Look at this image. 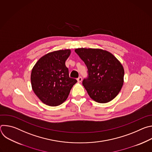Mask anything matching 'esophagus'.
I'll return each mask as SVG.
<instances>
[{"mask_svg":"<svg viewBox=\"0 0 152 152\" xmlns=\"http://www.w3.org/2000/svg\"><path fill=\"white\" fill-rule=\"evenodd\" d=\"M77 80L79 82H82V77H81V76H79V77L77 79Z\"/></svg>","mask_w":152,"mask_h":152,"instance_id":"obj_1","label":"esophagus"}]
</instances>
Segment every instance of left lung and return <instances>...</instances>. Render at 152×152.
Masks as SVG:
<instances>
[{
    "label": "left lung",
    "instance_id": "left-lung-1",
    "mask_svg": "<svg viewBox=\"0 0 152 152\" xmlns=\"http://www.w3.org/2000/svg\"><path fill=\"white\" fill-rule=\"evenodd\" d=\"M88 69L82 85L90 97L100 103L113 100L120 91L124 71L120 62L110 52L100 49L75 50Z\"/></svg>",
    "mask_w": 152,
    "mask_h": 152
}]
</instances>
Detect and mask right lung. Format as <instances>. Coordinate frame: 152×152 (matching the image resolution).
Here are the masks:
<instances>
[{
	"label": "right lung",
	"instance_id": "right-lung-1",
	"mask_svg": "<svg viewBox=\"0 0 152 152\" xmlns=\"http://www.w3.org/2000/svg\"><path fill=\"white\" fill-rule=\"evenodd\" d=\"M70 49L50 52L42 56L34 66L31 80L32 88L39 99L47 105L56 106L66 100L76 79L69 77L66 61Z\"/></svg>",
	"mask_w": 152,
	"mask_h": 152
}]
</instances>
